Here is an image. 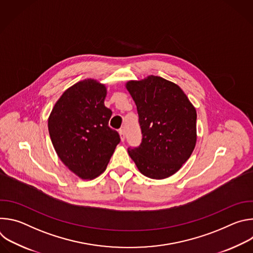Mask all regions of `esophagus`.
I'll return each instance as SVG.
<instances>
[{
  "label": "esophagus",
  "mask_w": 253,
  "mask_h": 253,
  "mask_svg": "<svg viewBox=\"0 0 253 253\" xmlns=\"http://www.w3.org/2000/svg\"><path fill=\"white\" fill-rule=\"evenodd\" d=\"M119 135H120L121 141L124 142V140H125V130H124V129H120V130H119Z\"/></svg>",
  "instance_id": "1"
}]
</instances>
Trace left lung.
I'll return each instance as SVG.
<instances>
[{
    "label": "left lung",
    "mask_w": 253,
    "mask_h": 253,
    "mask_svg": "<svg viewBox=\"0 0 253 253\" xmlns=\"http://www.w3.org/2000/svg\"><path fill=\"white\" fill-rule=\"evenodd\" d=\"M125 86L136 104L142 131L140 146L128 154L144 176L170 177L195 148V107L177 84L158 76L130 80Z\"/></svg>",
    "instance_id": "left-lung-1"
}]
</instances>
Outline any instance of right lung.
I'll return each mask as SVG.
<instances>
[{
  "instance_id": "1",
  "label": "right lung",
  "mask_w": 253,
  "mask_h": 253,
  "mask_svg": "<svg viewBox=\"0 0 253 253\" xmlns=\"http://www.w3.org/2000/svg\"><path fill=\"white\" fill-rule=\"evenodd\" d=\"M105 84L82 80L58 99L48 119L54 149L65 166L84 180L102 174L120 142L108 123L112 111L104 105Z\"/></svg>"
}]
</instances>
